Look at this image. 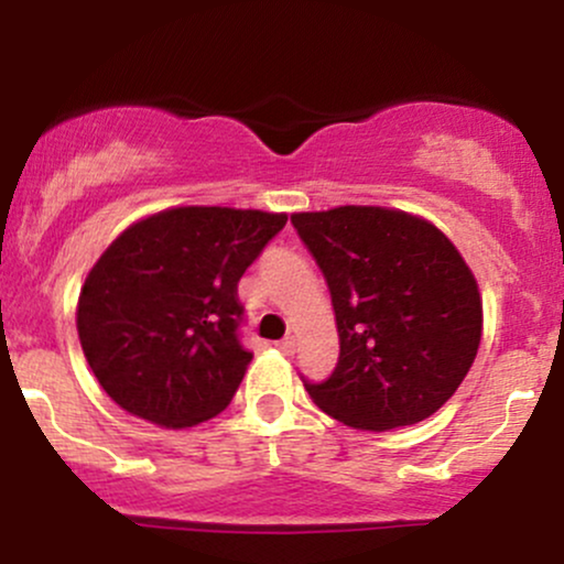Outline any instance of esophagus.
Returning <instances> with one entry per match:
<instances>
[{"label": "esophagus", "mask_w": 564, "mask_h": 564, "mask_svg": "<svg viewBox=\"0 0 564 564\" xmlns=\"http://www.w3.org/2000/svg\"><path fill=\"white\" fill-rule=\"evenodd\" d=\"M278 349H281L283 355H291L296 349V339H294V336H286V339L278 341Z\"/></svg>", "instance_id": "esophagus-1"}]
</instances>
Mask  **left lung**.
Here are the masks:
<instances>
[{
    "mask_svg": "<svg viewBox=\"0 0 564 564\" xmlns=\"http://www.w3.org/2000/svg\"><path fill=\"white\" fill-rule=\"evenodd\" d=\"M332 291L339 360L310 398L366 432L440 411L475 364L482 296L443 230L387 206L291 215Z\"/></svg>",
    "mask_w": 564,
    "mask_h": 564,
    "instance_id": "1",
    "label": "left lung"
}]
</instances>
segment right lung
Here are the masks:
<instances>
[{
    "instance_id": "obj_1",
    "label": "right lung",
    "mask_w": 564,
    "mask_h": 564,
    "mask_svg": "<svg viewBox=\"0 0 564 564\" xmlns=\"http://www.w3.org/2000/svg\"><path fill=\"white\" fill-rule=\"evenodd\" d=\"M283 212L174 206L100 254L76 304L95 379L132 416L185 430L225 411L251 352L238 281L286 225Z\"/></svg>"
}]
</instances>
